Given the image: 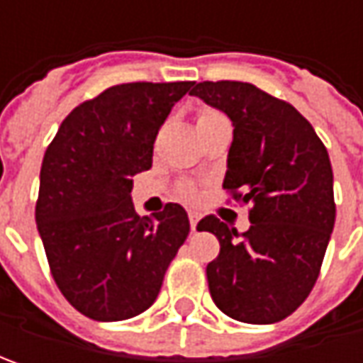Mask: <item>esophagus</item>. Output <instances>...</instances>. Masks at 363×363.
I'll return each instance as SVG.
<instances>
[{
	"label": "esophagus",
	"instance_id": "esophagus-1",
	"mask_svg": "<svg viewBox=\"0 0 363 363\" xmlns=\"http://www.w3.org/2000/svg\"><path fill=\"white\" fill-rule=\"evenodd\" d=\"M189 226H191V230L196 232V226H198V214L196 212H189Z\"/></svg>",
	"mask_w": 363,
	"mask_h": 363
}]
</instances>
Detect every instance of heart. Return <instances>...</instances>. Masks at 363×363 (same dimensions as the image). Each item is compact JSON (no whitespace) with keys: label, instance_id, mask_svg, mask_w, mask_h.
Listing matches in <instances>:
<instances>
[{"label":"heart","instance_id":"b5f03b06","mask_svg":"<svg viewBox=\"0 0 363 363\" xmlns=\"http://www.w3.org/2000/svg\"><path fill=\"white\" fill-rule=\"evenodd\" d=\"M216 115H220V113L214 111V108H200L196 119H198V123H202V121L210 119V117H216ZM177 198H182L186 202H194L198 198V186L194 182H182L177 186Z\"/></svg>","mask_w":363,"mask_h":363}]
</instances>
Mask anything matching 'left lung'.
<instances>
[{"instance_id": "1", "label": "left lung", "mask_w": 363, "mask_h": 363, "mask_svg": "<svg viewBox=\"0 0 363 363\" xmlns=\"http://www.w3.org/2000/svg\"><path fill=\"white\" fill-rule=\"evenodd\" d=\"M189 94L230 117L234 141L222 188L228 202L250 203L242 234L214 214L198 224L220 242L206 267L210 295L236 321L277 323L313 291L335 224L328 149L295 106L255 84L203 80Z\"/></svg>"}]
</instances>
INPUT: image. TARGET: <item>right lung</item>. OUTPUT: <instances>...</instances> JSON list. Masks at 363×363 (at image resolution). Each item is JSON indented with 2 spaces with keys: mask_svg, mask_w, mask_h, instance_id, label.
I'll return each mask as SVG.
<instances>
[{
  "mask_svg": "<svg viewBox=\"0 0 363 363\" xmlns=\"http://www.w3.org/2000/svg\"><path fill=\"white\" fill-rule=\"evenodd\" d=\"M194 82H127L89 99L62 121L44 153L35 222L64 299L94 321L143 313L189 234L179 203L141 218L133 175L153 163L172 106Z\"/></svg>",
  "mask_w": 363,
  "mask_h": 363,
  "instance_id": "add662e5",
  "label": "right lung"
}]
</instances>
